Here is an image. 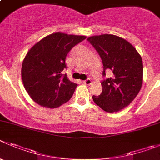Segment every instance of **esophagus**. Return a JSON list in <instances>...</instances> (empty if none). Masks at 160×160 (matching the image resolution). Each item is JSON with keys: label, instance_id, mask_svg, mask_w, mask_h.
Returning <instances> with one entry per match:
<instances>
[{"label": "esophagus", "instance_id": "obj_1", "mask_svg": "<svg viewBox=\"0 0 160 160\" xmlns=\"http://www.w3.org/2000/svg\"><path fill=\"white\" fill-rule=\"evenodd\" d=\"M83 82H84L86 85H90L92 83V80L90 78H87L86 80L83 81Z\"/></svg>", "mask_w": 160, "mask_h": 160}]
</instances>
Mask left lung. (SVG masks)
<instances>
[{
	"instance_id": "left-lung-1",
	"label": "left lung",
	"mask_w": 160,
	"mask_h": 160,
	"mask_svg": "<svg viewBox=\"0 0 160 160\" xmlns=\"http://www.w3.org/2000/svg\"><path fill=\"white\" fill-rule=\"evenodd\" d=\"M87 40L102 58L103 76L106 69L112 71V77L102 82V93L93 96V102L105 112H118L128 106L141 89V56L129 42L114 35L93 36Z\"/></svg>"
}]
</instances>
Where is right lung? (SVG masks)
I'll return each mask as SVG.
<instances>
[{
	"instance_id": "add662e5",
	"label": "right lung",
	"mask_w": 160,
	"mask_h": 160,
	"mask_svg": "<svg viewBox=\"0 0 160 160\" xmlns=\"http://www.w3.org/2000/svg\"><path fill=\"white\" fill-rule=\"evenodd\" d=\"M85 36L56 32L36 43L23 58L22 81L26 91L38 105L55 109L70 100L78 85L62 71L66 57Z\"/></svg>"
}]
</instances>
